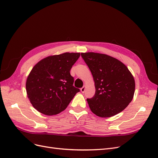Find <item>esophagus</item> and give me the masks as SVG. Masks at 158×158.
<instances>
[{"label": "esophagus", "mask_w": 158, "mask_h": 158, "mask_svg": "<svg viewBox=\"0 0 158 158\" xmlns=\"http://www.w3.org/2000/svg\"><path fill=\"white\" fill-rule=\"evenodd\" d=\"M85 87H85V85H84L81 88V89H80V90H81V92L82 93H84L85 92Z\"/></svg>", "instance_id": "1"}]
</instances>
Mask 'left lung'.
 <instances>
[{
    "label": "left lung",
    "instance_id": "left-lung-1",
    "mask_svg": "<svg viewBox=\"0 0 158 158\" xmlns=\"http://www.w3.org/2000/svg\"><path fill=\"white\" fill-rule=\"evenodd\" d=\"M93 77L95 94L87 101L90 110L100 117H110L123 111L135 92V80L128 67L104 54L81 53Z\"/></svg>",
    "mask_w": 158,
    "mask_h": 158
}]
</instances>
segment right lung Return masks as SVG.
<instances>
[{
    "label": "right lung",
    "mask_w": 158,
    "mask_h": 158,
    "mask_svg": "<svg viewBox=\"0 0 158 158\" xmlns=\"http://www.w3.org/2000/svg\"><path fill=\"white\" fill-rule=\"evenodd\" d=\"M80 52L49 56L34 65L28 74L26 90L34 108L46 115H57L66 109L80 91L73 85L71 69Z\"/></svg>",
    "instance_id": "obj_1"
}]
</instances>
